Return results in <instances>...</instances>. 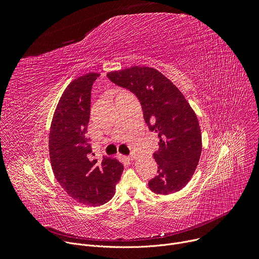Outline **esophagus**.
Segmentation results:
<instances>
[{"instance_id": "obj_1", "label": "esophagus", "mask_w": 259, "mask_h": 259, "mask_svg": "<svg viewBox=\"0 0 259 259\" xmlns=\"http://www.w3.org/2000/svg\"><path fill=\"white\" fill-rule=\"evenodd\" d=\"M135 158H137V153L131 152V153L128 155V159H129V160H134Z\"/></svg>"}]
</instances>
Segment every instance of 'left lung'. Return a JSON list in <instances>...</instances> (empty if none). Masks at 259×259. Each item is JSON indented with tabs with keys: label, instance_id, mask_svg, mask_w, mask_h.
<instances>
[{
	"label": "left lung",
	"instance_id": "left-lung-1",
	"mask_svg": "<svg viewBox=\"0 0 259 259\" xmlns=\"http://www.w3.org/2000/svg\"><path fill=\"white\" fill-rule=\"evenodd\" d=\"M107 76L135 94L149 130L158 137L153 153L158 170L149 188L164 195L180 191L191 180L201 153V133L192 108L179 88L154 68L134 66Z\"/></svg>",
	"mask_w": 259,
	"mask_h": 259
}]
</instances>
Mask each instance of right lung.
<instances>
[{"label": "right lung", "mask_w": 259, "mask_h": 259, "mask_svg": "<svg viewBox=\"0 0 259 259\" xmlns=\"http://www.w3.org/2000/svg\"><path fill=\"white\" fill-rule=\"evenodd\" d=\"M100 75L90 72L68 85L54 112L49 134L54 176L68 195L86 206H101L110 200L124 170L115 158L103 156L98 160L91 156V141L86 133L91 89Z\"/></svg>", "instance_id": "1"}]
</instances>
